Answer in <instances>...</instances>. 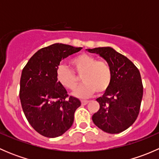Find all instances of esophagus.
Masks as SVG:
<instances>
[{
	"label": "esophagus",
	"instance_id": "obj_1",
	"mask_svg": "<svg viewBox=\"0 0 159 159\" xmlns=\"http://www.w3.org/2000/svg\"><path fill=\"white\" fill-rule=\"evenodd\" d=\"M89 103V101H81V105H85Z\"/></svg>",
	"mask_w": 159,
	"mask_h": 159
}]
</instances>
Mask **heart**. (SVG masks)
Masks as SVG:
<instances>
[{"label":"heart","mask_w":159,"mask_h":159,"mask_svg":"<svg viewBox=\"0 0 159 159\" xmlns=\"http://www.w3.org/2000/svg\"><path fill=\"white\" fill-rule=\"evenodd\" d=\"M74 70L81 75L82 84L75 91L76 97L88 98L95 91L98 94L105 92L110 87L112 73L109 65L105 61L97 60L95 57L88 54H78L70 60ZM57 81L66 89L75 90L78 84L75 74L65 65H60L56 70Z\"/></svg>","instance_id":"1"}]
</instances>
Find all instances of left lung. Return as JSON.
<instances>
[{"instance_id":"1","label":"left lung","mask_w":159,"mask_h":159,"mask_svg":"<svg viewBox=\"0 0 159 159\" xmlns=\"http://www.w3.org/2000/svg\"><path fill=\"white\" fill-rule=\"evenodd\" d=\"M103 57L112 73L110 87L96 99L100 108L92 116L97 127L110 134H118L135 121L143 96L140 72L125 56L111 47L87 49Z\"/></svg>"}]
</instances>
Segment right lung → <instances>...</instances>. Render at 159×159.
Segmentation results:
<instances>
[{"instance_id": "obj_1", "label": "right lung", "mask_w": 159, "mask_h": 159, "mask_svg": "<svg viewBox=\"0 0 159 159\" xmlns=\"http://www.w3.org/2000/svg\"><path fill=\"white\" fill-rule=\"evenodd\" d=\"M68 44H56L38 50L22 70L20 99L28 122L41 135L56 138L71 127L79 99L67 94L57 81L61 61L81 51Z\"/></svg>"}]
</instances>
